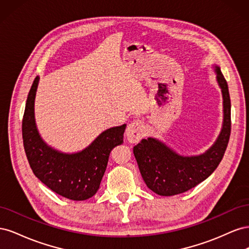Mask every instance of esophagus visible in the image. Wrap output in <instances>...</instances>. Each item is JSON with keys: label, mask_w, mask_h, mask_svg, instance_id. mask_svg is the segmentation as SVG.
<instances>
[{"label": "esophagus", "mask_w": 249, "mask_h": 249, "mask_svg": "<svg viewBox=\"0 0 249 249\" xmlns=\"http://www.w3.org/2000/svg\"><path fill=\"white\" fill-rule=\"evenodd\" d=\"M145 127L140 120H134L126 127L125 136L126 139L131 143H137L139 142L143 137H144Z\"/></svg>", "instance_id": "obj_1"}]
</instances>
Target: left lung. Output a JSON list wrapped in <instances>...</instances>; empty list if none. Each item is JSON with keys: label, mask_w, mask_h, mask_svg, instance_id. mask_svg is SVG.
Listing matches in <instances>:
<instances>
[{"label": "left lung", "mask_w": 249, "mask_h": 249, "mask_svg": "<svg viewBox=\"0 0 249 249\" xmlns=\"http://www.w3.org/2000/svg\"><path fill=\"white\" fill-rule=\"evenodd\" d=\"M223 99V124L214 144L198 156H180L156 138L142 139L133 148L143 180L150 190L171 196L192 189L212 175L221 162L231 135V99L220 67L215 66Z\"/></svg>", "instance_id": "8db88e82"}]
</instances>
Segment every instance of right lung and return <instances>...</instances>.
I'll use <instances>...</instances> for the list:
<instances>
[{"mask_svg":"<svg viewBox=\"0 0 249 249\" xmlns=\"http://www.w3.org/2000/svg\"><path fill=\"white\" fill-rule=\"evenodd\" d=\"M39 77L30 89L22 118V140L30 167L52 191L72 200H85L99 190L111 150L124 142L126 124L104 131L81 152L66 154L49 146L37 131L34 102Z\"/></svg>","mask_w":249,"mask_h":249,"instance_id":"obj_1","label":"right lung"}]
</instances>
